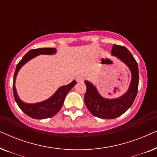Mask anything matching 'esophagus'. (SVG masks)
<instances>
[{
    "instance_id": "esophagus-1",
    "label": "esophagus",
    "mask_w": 157,
    "mask_h": 157,
    "mask_svg": "<svg viewBox=\"0 0 157 157\" xmlns=\"http://www.w3.org/2000/svg\"><path fill=\"white\" fill-rule=\"evenodd\" d=\"M76 80L77 82H79V83H82V82H83V77H81V76L76 77Z\"/></svg>"
}]
</instances>
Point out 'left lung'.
<instances>
[{
    "mask_svg": "<svg viewBox=\"0 0 157 157\" xmlns=\"http://www.w3.org/2000/svg\"><path fill=\"white\" fill-rule=\"evenodd\" d=\"M111 54L117 56L130 68L132 81L128 91L121 97L106 99L99 95L93 84L86 81V91L84 101L87 109L94 117L101 119H115L125 113L132 106L136 98L139 87L138 63L126 47L113 45Z\"/></svg>",
    "mask_w": 157,
    "mask_h": 157,
    "instance_id": "8db88e82",
    "label": "left lung"
}]
</instances>
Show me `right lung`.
I'll return each instance as SVG.
<instances>
[{"label": "right lung", "mask_w": 157, "mask_h": 157, "mask_svg": "<svg viewBox=\"0 0 157 157\" xmlns=\"http://www.w3.org/2000/svg\"><path fill=\"white\" fill-rule=\"evenodd\" d=\"M56 49L54 48L32 49L22 58V59L19 61V63L16 66L13 76V93L15 101L23 112L33 119H44L54 117L63 106L66 94H68V91H71V89L76 83V81H73L69 84L60 87L51 98L44 101L37 103V104H26L19 98L18 94L16 93V88H15V81H16L17 74L21 66L24 65L30 59L36 57V56L39 54H53L56 53Z\"/></svg>", "instance_id": "right-lung-1"}]
</instances>
